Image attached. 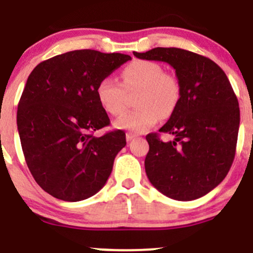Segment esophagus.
<instances>
[{
  "label": "esophagus",
  "instance_id": "obj_1",
  "mask_svg": "<svg viewBox=\"0 0 253 253\" xmlns=\"http://www.w3.org/2000/svg\"><path fill=\"white\" fill-rule=\"evenodd\" d=\"M135 137V133H133V132H127L126 133V139L127 142H131L132 139Z\"/></svg>",
  "mask_w": 253,
  "mask_h": 253
}]
</instances>
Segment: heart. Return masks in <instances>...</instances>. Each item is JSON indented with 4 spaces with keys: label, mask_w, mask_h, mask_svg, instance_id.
Segmentation results:
<instances>
[{
    "label": "heart",
    "mask_w": 253,
    "mask_h": 253,
    "mask_svg": "<svg viewBox=\"0 0 253 253\" xmlns=\"http://www.w3.org/2000/svg\"><path fill=\"white\" fill-rule=\"evenodd\" d=\"M121 83L111 76L97 84L98 102L110 115H121L126 109V92L139 89L135 97L138 109L128 111L115 121L118 128L144 132L160 119L174 113L182 97V84L177 76L165 73L161 64L151 60H134L121 71Z\"/></svg>",
    "instance_id": "b5f03b06"
}]
</instances>
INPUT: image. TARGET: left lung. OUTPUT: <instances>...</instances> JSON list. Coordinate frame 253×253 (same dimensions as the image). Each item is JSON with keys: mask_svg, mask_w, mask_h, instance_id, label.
Masks as SVG:
<instances>
[{"mask_svg": "<svg viewBox=\"0 0 253 253\" xmlns=\"http://www.w3.org/2000/svg\"><path fill=\"white\" fill-rule=\"evenodd\" d=\"M133 54L169 63L182 84L179 104L159 129L174 139L145 137L149 180L174 200L201 198L224 179L235 158L240 109L232 84L213 60L189 50L156 47Z\"/></svg>", "mask_w": 253, "mask_h": 253, "instance_id": "left-lung-1", "label": "left lung"}]
</instances>
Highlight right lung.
Listing matches in <instances>:
<instances>
[{"label": "right lung", "mask_w": 253, "mask_h": 253, "mask_svg": "<svg viewBox=\"0 0 253 253\" xmlns=\"http://www.w3.org/2000/svg\"><path fill=\"white\" fill-rule=\"evenodd\" d=\"M131 59L121 53L71 50L40 63L29 75L18 104V132L26 165L49 195L81 201L105 185L126 134L121 129L93 134L110 125L95 89Z\"/></svg>", "instance_id": "1"}]
</instances>
